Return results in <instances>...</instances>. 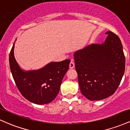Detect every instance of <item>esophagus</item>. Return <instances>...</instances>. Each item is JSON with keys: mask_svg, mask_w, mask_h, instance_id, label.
I'll return each instance as SVG.
<instances>
[{"mask_svg": "<svg viewBox=\"0 0 130 130\" xmlns=\"http://www.w3.org/2000/svg\"><path fill=\"white\" fill-rule=\"evenodd\" d=\"M70 68H74V63L73 62V61H71L70 63Z\"/></svg>", "mask_w": 130, "mask_h": 130, "instance_id": "obj_1", "label": "esophagus"}]
</instances>
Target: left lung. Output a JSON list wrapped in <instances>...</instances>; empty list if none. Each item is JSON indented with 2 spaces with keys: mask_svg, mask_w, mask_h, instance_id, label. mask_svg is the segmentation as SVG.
<instances>
[{
  "mask_svg": "<svg viewBox=\"0 0 130 130\" xmlns=\"http://www.w3.org/2000/svg\"><path fill=\"white\" fill-rule=\"evenodd\" d=\"M103 44H93L74 53L81 93L101 100L113 95L125 72V57L119 37L111 31Z\"/></svg>",
  "mask_w": 130,
  "mask_h": 130,
  "instance_id": "obj_1",
  "label": "left lung"
}]
</instances>
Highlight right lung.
Listing matches in <instances>:
<instances>
[{
	"label": "right lung",
	"instance_id": "right-lung-1",
	"mask_svg": "<svg viewBox=\"0 0 130 130\" xmlns=\"http://www.w3.org/2000/svg\"><path fill=\"white\" fill-rule=\"evenodd\" d=\"M13 44L9 56L10 67L18 89L22 96L33 103L47 104L59 93L63 77L69 68L70 60L51 62L37 71H22L14 56Z\"/></svg>",
	"mask_w": 130,
	"mask_h": 130
}]
</instances>
